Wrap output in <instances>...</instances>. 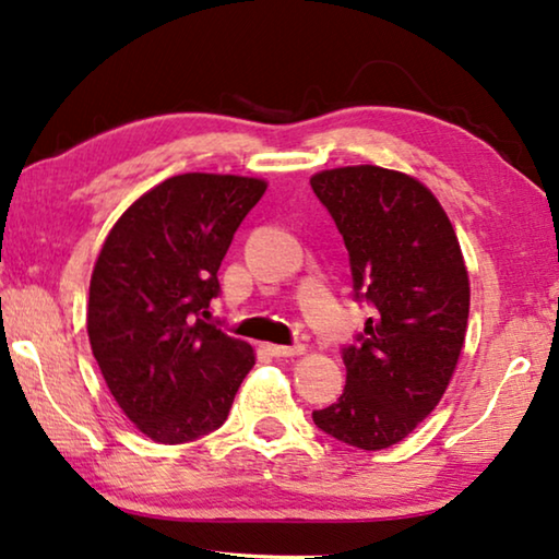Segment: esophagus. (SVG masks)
Instances as JSON below:
<instances>
[{
	"mask_svg": "<svg viewBox=\"0 0 559 559\" xmlns=\"http://www.w3.org/2000/svg\"><path fill=\"white\" fill-rule=\"evenodd\" d=\"M265 350L271 353V356L276 358H296V356H304L306 353V345H276V343H269L265 345Z\"/></svg>",
	"mask_w": 559,
	"mask_h": 559,
	"instance_id": "1",
	"label": "esophagus"
}]
</instances>
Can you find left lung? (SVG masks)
<instances>
[{"instance_id": "left-lung-1", "label": "left lung", "mask_w": 559, "mask_h": 559, "mask_svg": "<svg viewBox=\"0 0 559 559\" xmlns=\"http://www.w3.org/2000/svg\"><path fill=\"white\" fill-rule=\"evenodd\" d=\"M311 186L348 248L356 298L376 308L343 348V395L313 423L353 448H391L436 411L457 368L471 313L463 251L440 201L403 171L325 168Z\"/></svg>"}]
</instances>
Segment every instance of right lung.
I'll return each instance as SVG.
<instances>
[{
	"label": "right lung",
	"instance_id": "1",
	"mask_svg": "<svg viewBox=\"0 0 559 559\" xmlns=\"http://www.w3.org/2000/svg\"><path fill=\"white\" fill-rule=\"evenodd\" d=\"M263 179L179 174L123 211L94 263L86 331L123 415L176 445L224 425L255 353L206 323L218 265Z\"/></svg>",
	"mask_w": 559,
	"mask_h": 559
}]
</instances>
